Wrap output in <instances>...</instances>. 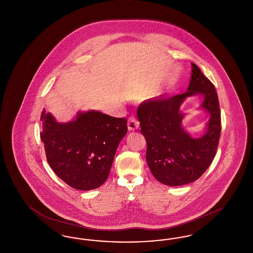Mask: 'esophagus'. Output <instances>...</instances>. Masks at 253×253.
<instances>
[{"instance_id":"obj_1","label":"esophagus","mask_w":253,"mask_h":253,"mask_svg":"<svg viewBox=\"0 0 253 253\" xmlns=\"http://www.w3.org/2000/svg\"><path fill=\"white\" fill-rule=\"evenodd\" d=\"M139 127V121L136 120L135 117H130L128 119V129L129 131H135Z\"/></svg>"}]
</instances>
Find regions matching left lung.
Wrapping results in <instances>:
<instances>
[{"instance_id":"obj_1","label":"left lung","mask_w":253,"mask_h":253,"mask_svg":"<svg viewBox=\"0 0 253 253\" xmlns=\"http://www.w3.org/2000/svg\"><path fill=\"white\" fill-rule=\"evenodd\" d=\"M191 83L186 93L144 100L137 108L141 132L147 142L146 160L157 180L180 186L198 179L215 157L221 133V113L216 90L200 68L192 63ZM205 96L203 108L211 114L208 130L193 139L181 128L179 107L188 96Z\"/></svg>"}]
</instances>
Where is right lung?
<instances>
[{"mask_svg": "<svg viewBox=\"0 0 253 253\" xmlns=\"http://www.w3.org/2000/svg\"><path fill=\"white\" fill-rule=\"evenodd\" d=\"M49 166L67 185L90 191L108 178L116 151L127 133V120L99 112L80 113L76 121L58 123L42 110L41 115Z\"/></svg>", "mask_w": 253, "mask_h": 253, "instance_id": "obj_1", "label": "right lung"}]
</instances>
